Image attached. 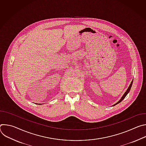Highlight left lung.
I'll list each match as a JSON object with an SVG mask.
<instances>
[{
    "label": "left lung",
    "mask_w": 146,
    "mask_h": 146,
    "mask_svg": "<svg viewBox=\"0 0 146 146\" xmlns=\"http://www.w3.org/2000/svg\"><path fill=\"white\" fill-rule=\"evenodd\" d=\"M132 84H133V80H132V81L131 82V84H130V86H129V87H128V90H127V91L125 92V94H123V95L122 96V98H121V99L116 103V104H115V105H114V106H115V105H117L118 103H120L121 101H122L123 100V99L125 98V96L127 95V94L129 93V92L130 91V90H131V87H132Z\"/></svg>",
    "instance_id": "obj_1"
}]
</instances>
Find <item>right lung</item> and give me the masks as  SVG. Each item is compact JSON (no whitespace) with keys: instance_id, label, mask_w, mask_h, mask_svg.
I'll use <instances>...</instances> for the list:
<instances>
[{"instance_id":"1","label":"right lung","mask_w":146,"mask_h":146,"mask_svg":"<svg viewBox=\"0 0 146 146\" xmlns=\"http://www.w3.org/2000/svg\"><path fill=\"white\" fill-rule=\"evenodd\" d=\"M38 105H40V104H38Z\"/></svg>"}]
</instances>
